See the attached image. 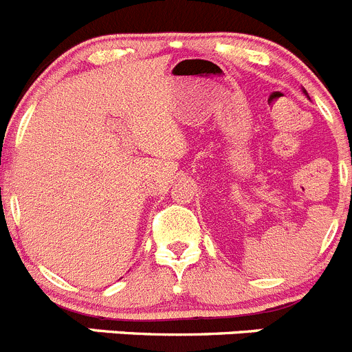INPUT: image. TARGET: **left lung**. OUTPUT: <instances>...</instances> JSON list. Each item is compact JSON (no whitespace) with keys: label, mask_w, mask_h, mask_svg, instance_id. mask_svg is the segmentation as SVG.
I'll list each match as a JSON object with an SVG mask.
<instances>
[{"label":"left lung","mask_w":352,"mask_h":352,"mask_svg":"<svg viewBox=\"0 0 352 352\" xmlns=\"http://www.w3.org/2000/svg\"><path fill=\"white\" fill-rule=\"evenodd\" d=\"M302 92H304V94L307 96V90H305V89H302ZM307 98H309V96H307Z\"/></svg>","instance_id":"8db88e82"}]
</instances>
